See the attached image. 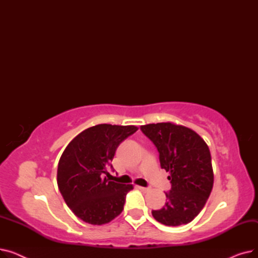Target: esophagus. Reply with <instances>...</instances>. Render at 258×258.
<instances>
[{"label":"esophagus","mask_w":258,"mask_h":258,"mask_svg":"<svg viewBox=\"0 0 258 258\" xmlns=\"http://www.w3.org/2000/svg\"><path fill=\"white\" fill-rule=\"evenodd\" d=\"M137 188H138V189H140V190H141V191H144V192L148 191V188H146V187H142V186H137Z\"/></svg>","instance_id":"obj_1"}]
</instances>
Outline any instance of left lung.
<instances>
[{
  "label": "left lung",
  "instance_id": "8db88e82",
  "mask_svg": "<svg viewBox=\"0 0 258 258\" xmlns=\"http://www.w3.org/2000/svg\"><path fill=\"white\" fill-rule=\"evenodd\" d=\"M141 131L156 145L161 167L170 173L167 202L153 210V216L166 226L190 223L204 208L213 187L208 145L191 128L171 122L141 125Z\"/></svg>",
  "mask_w": 258,
  "mask_h": 258
}]
</instances>
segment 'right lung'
Segmentation results:
<instances>
[{
    "instance_id": "right-lung-1",
    "label": "right lung",
    "mask_w": 258,
    "mask_h": 258,
    "mask_svg": "<svg viewBox=\"0 0 258 258\" xmlns=\"http://www.w3.org/2000/svg\"><path fill=\"white\" fill-rule=\"evenodd\" d=\"M137 131L135 125L98 124L78 134L66 147L58 162L57 185L80 220L103 225L123 210L133 185L108 181L104 174L119 144Z\"/></svg>"
}]
</instances>
